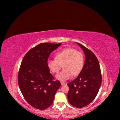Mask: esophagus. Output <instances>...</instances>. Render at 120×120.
<instances>
[{
  "label": "esophagus",
  "instance_id": "34e87169",
  "mask_svg": "<svg viewBox=\"0 0 120 120\" xmlns=\"http://www.w3.org/2000/svg\"><path fill=\"white\" fill-rule=\"evenodd\" d=\"M61 86H64L65 85V83L64 82H61Z\"/></svg>",
  "mask_w": 120,
  "mask_h": 120
}]
</instances>
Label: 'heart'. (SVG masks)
<instances>
[{"mask_svg": "<svg viewBox=\"0 0 120 120\" xmlns=\"http://www.w3.org/2000/svg\"><path fill=\"white\" fill-rule=\"evenodd\" d=\"M55 59L48 60L47 66L52 73H57L62 67L63 70L56 75V78L61 81L70 79L72 74L73 76L78 75L83 70L84 56L83 53L72 48H66L57 53Z\"/></svg>", "mask_w": 120, "mask_h": 120, "instance_id": "b5f03b06", "label": "heart"}]
</instances>
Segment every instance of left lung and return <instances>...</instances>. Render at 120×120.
Segmentation results:
<instances>
[{
	"label": "left lung",
	"mask_w": 120,
	"mask_h": 120,
	"mask_svg": "<svg viewBox=\"0 0 120 120\" xmlns=\"http://www.w3.org/2000/svg\"><path fill=\"white\" fill-rule=\"evenodd\" d=\"M76 43L85 53V63L77 77L68 84V99L73 106L81 108L89 105L96 97L101 85L102 75L95 54L82 44Z\"/></svg>",
	"instance_id": "1"
}]
</instances>
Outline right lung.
I'll list each match as a JSON object with an SVG mask.
<instances>
[{
	"mask_svg": "<svg viewBox=\"0 0 120 120\" xmlns=\"http://www.w3.org/2000/svg\"><path fill=\"white\" fill-rule=\"evenodd\" d=\"M61 43H41L30 49L21 62L18 74V84L26 101L40 110L51 105L55 94L61 86L59 81H54L47 66L50 53Z\"/></svg>",
	"mask_w": 120,
	"mask_h": 120,
	"instance_id": "add662e5",
	"label": "right lung"
}]
</instances>
